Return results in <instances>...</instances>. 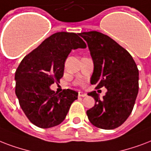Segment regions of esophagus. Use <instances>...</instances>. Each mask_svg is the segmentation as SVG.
<instances>
[{"label": "esophagus", "mask_w": 151, "mask_h": 151, "mask_svg": "<svg viewBox=\"0 0 151 151\" xmlns=\"http://www.w3.org/2000/svg\"><path fill=\"white\" fill-rule=\"evenodd\" d=\"M78 95H79V97H86V93H84V92L80 91V92H79V94H78Z\"/></svg>", "instance_id": "obj_1"}]
</instances>
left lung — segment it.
<instances>
[{"label": "left lung", "mask_w": 151, "mask_h": 151, "mask_svg": "<svg viewBox=\"0 0 151 151\" xmlns=\"http://www.w3.org/2000/svg\"><path fill=\"white\" fill-rule=\"evenodd\" d=\"M79 36L87 42L94 62L91 83L96 85V89H107L102 99L95 91L88 93L95 105L86 111V115L97 128H118L135 105L139 91L137 65L130 53L109 36L98 31L83 32Z\"/></svg>", "instance_id": "obj_1"}]
</instances>
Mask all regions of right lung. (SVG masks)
Instances as JSON below:
<instances>
[{"instance_id":"add662e5","label":"right lung","mask_w":151,"mask_h":151,"mask_svg":"<svg viewBox=\"0 0 151 151\" xmlns=\"http://www.w3.org/2000/svg\"><path fill=\"white\" fill-rule=\"evenodd\" d=\"M79 34L57 32L24 57L15 74L16 94L21 109L38 128L57 126L65 120L78 92L67 89L57 94L50 85L60 81L72 50L85 49Z\"/></svg>"}]
</instances>
